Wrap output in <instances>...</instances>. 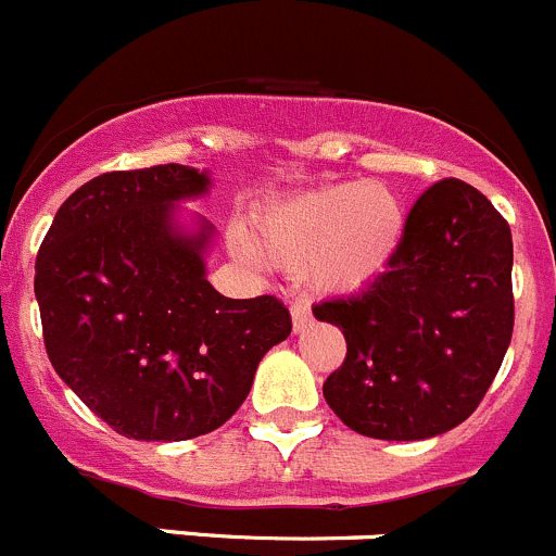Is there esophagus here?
Masks as SVG:
<instances>
[{"label":"esophagus","instance_id":"34e87169","mask_svg":"<svg viewBox=\"0 0 556 556\" xmlns=\"http://www.w3.org/2000/svg\"><path fill=\"white\" fill-rule=\"evenodd\" d=\"M290 315H293V328H295V331H304L306 323L312 320L309 301H306V299L293 301V306H290Z\"/></svg>","mask_w":556,"mask_h":556}]
</instances>
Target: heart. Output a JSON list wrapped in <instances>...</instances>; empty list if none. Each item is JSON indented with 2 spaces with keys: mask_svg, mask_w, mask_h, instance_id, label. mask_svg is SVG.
Here are the masks:
<instances>
[{
  "mask_svg": "<svg viewBox=\"0 0 556 556\" xmlns=\"http://www.w3.org/2000/svg\"><path fill=\"white\" fill-rule=\"evenodd\" d=\"M404 233L399 198L380 181L317 187L268 206L255 244L268 261L304 268L326 290H358L377 277Z\"/></svg>",
  "mask_w": 556,
  "mask_h": 556,
  "instance_id": "obj_1",
  "label": "heart"
}]
</instances>
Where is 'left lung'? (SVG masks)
<instances>
[{"instance_id":"obj_1","label":"left lung","mask_w":556,"mask_h":556,"mask_svg":"<svg viewBox=\"0 0 556 556\" xmlns=\"http://www.w3.org/2000/svg\"><path fill=\"white\" fill-rule=\"evenodd\" d=\"M514 241L462 179L413 203L396 252L364 290L317 304L348 353L323 382L328 407L375 440H424L467 421L514 333Z\"/></svg>"}]
</instances>
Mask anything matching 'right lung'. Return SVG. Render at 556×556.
Masks as SVG:
<instances>
[{"label": "right lung", "mask_w": 556, "mask_h": 556, "mask_svg": "<svg viewBox=\"0 0 556 556\" xmlns=\"http://www.w3.org/2000/svg\"><path fill=\"white\" fill-rule=\"evenodd\" d=\"M206 190V174L176 163L94 176L37 252L48 358L124 438L176 443L219 429L293 328L274 295L225 299L208 285L212 225L174 228V203Z\"/></svg>", "instance_id": "right-lung-1"}]
</instances>
